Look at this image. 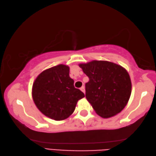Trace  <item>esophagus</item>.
<instances>
[{
  "mask_svg": "<svg viewBox=\"0 0 156 156\" xmlns=\"http://www.w3.org/2000/svg\"><path fill=\"white\" fill-rule=\"evenodd\" d=\"M80 90L82 91L84 94H85V87H84V86H82V87L80 88Z\"/></svg>",
  "mask_w": 156,
  "mask_h": 156,
  "instance_id": "esophagus-1",
  "label": "esophagus"
}]
</instances>
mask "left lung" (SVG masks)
I'll list each match as a JSON object with an SVG mask.
<instances>
[{
    "label": "left lung",
    "mask_w": 156,
    "mask_h": 156,
    "mask_svg": "<svg viewBox=\"0 0 156 156\" xmlns=\"http://www.w3.org/2000/svg\"><path fill=\"white\" fill-rule=\"evenodd\" d=\"M79 66L88 76L86 98L103 118L115 115L124 108L131 94V78L121 66L107 61H92Z\"/></svg>",
    "instance_id": "left-lung-1"
}]
</instances>
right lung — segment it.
Instances as JSON below:
<instances>
[{
  "label": "right lung",
  "instance_id": "right-lung-1",
  "mask_svg": "<svg viewBox=\"0 0 156 156\" xmlns=\"http://www.w3.org/2000/svg\"><path fill=\"white\" fill-rule=\"evenodd\" d=\"M70 68L59 64L40 74L32 86V95L38 109L50 118L63 120L75 111L77 101L85 97L74 86Z\"/></svg>",
  "mask_w": 156,
  "mask_h": 156
}]
</instances>
